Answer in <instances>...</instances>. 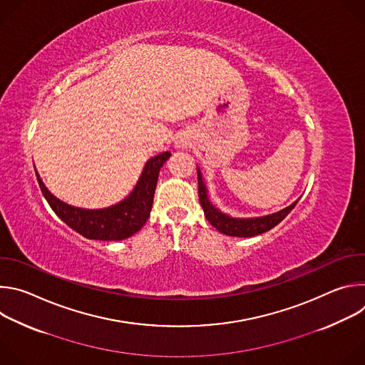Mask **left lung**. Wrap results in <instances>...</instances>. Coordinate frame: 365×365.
Listing matches in <instances>:
<instances>
[{
    "label": "left lung",
    "instance_id": "1",
    "mask_svg": "<svg viewBox=\"0 0 365 365\" xmlns=\"http://www.w3.org/2000/svg\"><path fill=\"white\" fill-rule=\"evenodd\" d=\"M197 193H199V202L203 207L205 217L211 222V225H214V228H217L221 234H225L230 237H244V238L263 234L274 228L287 217V214L293 210L299 200V199L294 200L292 205H289L287 207H284V210L279 212L263 215V217H254V218L231 217L222 212L221 210H218V207L211 202L210 195H207L206 183L203 182L202 172L199 168H197Z\"/></svg>",
    "mask_w": 365,
    "mask_h": 365
}]
</instances>
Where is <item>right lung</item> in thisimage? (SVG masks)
Masks as SVG:
<instances>
[{
    "mask_svg": "<svg viewBox=\"0 0 365 365\" xmlns=\"http://www.w3.org/2000/svg\"><path fill=\"white\" fill-rule=\"evenodd\" d=\"M170 155L165 151L147 160L131 193L121 202L101 210H85L61 200L44 186L37 172L36 176L43 196L66 225L88 240L121 241L140 231L148 220L160 169Z\"/></svg>",
    "mask_w": 365,
    "mask_h": 365,
    "instance_id": "add662e5",
    "label": "right lung"
}]
</instances>
